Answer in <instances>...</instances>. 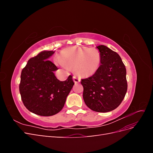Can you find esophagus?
<instances>
[{"label": "esophagus", "instance_id": "1", "mask_svg": "<svg viewBox=\"0 0 153 153\" xmlns=\"http://www.w3.org/2000/svg\"><path fill=\"white\" fill-rule=\"evenodd\" d=\"M73 81H74V82H75V83H78V82H80V78H78V77H77L76 76H73Z\"/></svg>", "mask_w": 153, "mask_h": 153}]
</instances>
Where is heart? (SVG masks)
Returning a JSON list of instances; mask_svg holds the SVG:
<instances>
[{
  "label": "heart",
  "instance_id": "heart-1",
  "mask_svg": "<svg viewBox=\"0 0 153 153\" xmlns=\"http://www.w3.org/2000/svg\"><path fill=\"white\" fill-rule=\"evenodd\" d=\"M101 61L100 52L95 48L72 47L64 49L57 64L73 68L81 76H90L98 70Z\"/></svg>",
  "mask_w": 153,
  "mask_h": 153
}]
</instances>
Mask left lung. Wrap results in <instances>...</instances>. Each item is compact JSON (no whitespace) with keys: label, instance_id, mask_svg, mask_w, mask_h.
Masks as SVG:
<instances>
[{"label":"left lung","instance_id":"1","mask_svg":"<svg viewBox=\"0 0 153 153\" xmlns=\"http://www.w3.org/2000/svg\"><path fill=\"white\" fill-rule=\"evenodd\" d=\"M101 55V64L93 75L82 79L85 105L98 112L116 108L126 95V69L121 57L105 45L96 47Z\"/></svg>","mask_w":153,"mask_h":153}]
</instances>
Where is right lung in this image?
<instances>
[{"instance_id": "add662e5", "label": "right lung", "mask_w": 153, "mask_h": 153, "mask_svg": "<svg viewBox=\"0 0 153 153\" xmlns=\"http://www.w3.org/2000/svg\"><path fill=\"white\" fill-rule=\"evenodd\" d=\"M54 52H41L29 60L21 73L19 89L23 103L30 112L41 116L59 113L75 84L71 75L63 82L55 76L58 68L48 60Z\"/></svg>"}]
</instances>
